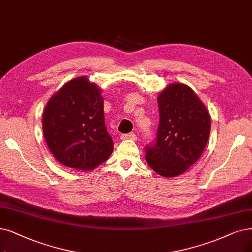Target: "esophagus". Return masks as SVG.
<instances>
[{
  "label": "esophagus",
  "instance_id": "1",
  "mask_svg": "<svg viewBox=\"0 0 252 252\" xmlns=\"http://www.w3.org/2000/svg\"><path fill=\"white\" fill-rule=\"evenodd\" d=\"M120 138L121 139H133V140H135L137 138V136L134 132H131V133H127V134H121Z\"/></svg>",
  "mask_w": 252,
  "mask_h": 252
}]
</instances>
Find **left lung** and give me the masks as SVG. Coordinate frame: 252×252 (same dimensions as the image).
<instances>
[{
	"label": "left lung",
	"instance_id": "obj_1",
	"mask_svg": "<svg viewBox=\"0 0 252 252\" xmlns=\"http://www.w3.org/2000/svg\"><path fill=\"white\" fill-rule=\"evenodd\" d=\"M157 102V136L145 148L146 160L160 176L177 177L203 154L210 135V115L197 95L183 84L166 87Z\"/></svg>",
	"mask_w": 252,
	"mask_h": 252
}]
</instances>
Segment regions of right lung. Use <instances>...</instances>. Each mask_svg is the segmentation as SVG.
<instances>
[{
  "mask_svg": "<svg viewBox=\"0 0 252 252\" xmlns=\"http://www.w3.org/2000/svg\"><path fill=\"white\" fill-rule=\"evenodd\" d=\"M42 128L50 152L68 167L91 170L114 151L100 89L86 76L71 79L49 99Z\"/></svg>",
  "mask_w": 252,
  "mask_h": 252,
  "instance_id": "obj_1",
  "label": "right lung"
}]
</instances>
